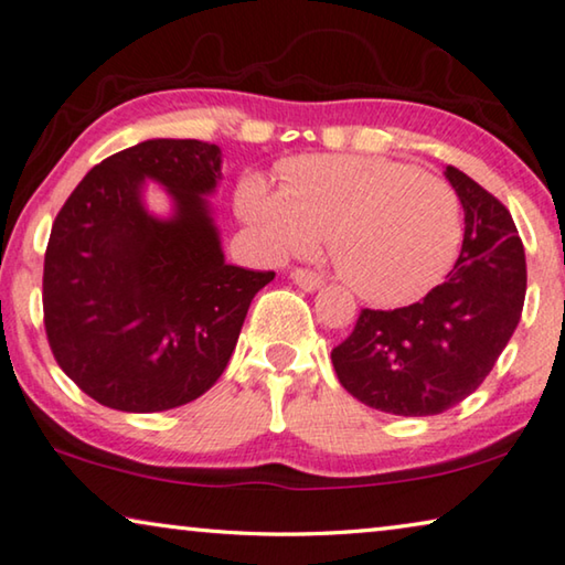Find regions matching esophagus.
<instances>
[{
    "label": "esophagus",
    "instance_id": "34e87169",
    "mask_svg": "<svg viewBox=\"0 0 565 565\" xmlns=\"http://www.w3.org/2000/svg\"><path fill=\"white\" fill-rule=\"evenodd\" d=\"M292 282L298 285V288L312 292V290H318L320 285H323V277H320L318 273H312V270H306V267H298V270H292Z\"/></svg>",
    "mask_w": 565,
    "mask_h": 565
}]
</instances>
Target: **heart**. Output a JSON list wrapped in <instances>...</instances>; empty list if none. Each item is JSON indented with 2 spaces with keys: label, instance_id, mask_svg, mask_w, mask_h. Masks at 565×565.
<instances>
[{
  "label": "heart",
  "instance_id": "obj_1",
  "mask_svg": "<svg viewBox=\"0 0 565 565\" xmlns=\"http://www.w3.org/2000/svg\"><path fill=\"white\" fill-rule=\"evenodd\" d=\"M282 189L259 173L237 186V212L270 259L328 249L351 288L379 306L429 292L455 263L459 196L445 179L381 156H300Z\"/></svg>",
  "mask_w": 565,
  "mask_h": 565
}]
</instances>
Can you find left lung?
<instances>
[{
    "label": "left lung",
    "instance_id": "8db88e82",
    "mask_svg": "<svg viewBox=\"0 0 565 565\" xmlns=\"http://www.w3.org/2000/svg\"><path fill=\"white\" fill-rule=\"evenodd\" d=\"M445 177L465 210L455 270L396 310L363 308L331 359L338 381L371 409L434 416L470 396L515 333L525 300V249L505 204L455 167Z\"/></svg>",
    "mask_w": 565,
    "mask_h": 565
}]
</instances>
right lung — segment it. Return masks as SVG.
<instances>
[{
    "mask_svg": "<svg viewBox=\"0 0 565 565\" xmlns=\"http://www.w3.org/2000/svg\"><path fill=\"white\" fill-rule=\"evenodd\" d=\"M220 146L151 138L93 167L52 224L42 308L50 349L85 394L118 412L189 404L216 384L255 295L275 273L230 265L212 206ZM172 214L142 206V184Z\"/></svg>",
    "mask_w": 565,
    "mask_h": 565,
    "instance_id": "right-lung-1",
    "label": "right lung"
}]
</instances>
